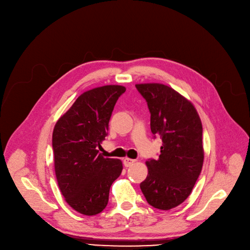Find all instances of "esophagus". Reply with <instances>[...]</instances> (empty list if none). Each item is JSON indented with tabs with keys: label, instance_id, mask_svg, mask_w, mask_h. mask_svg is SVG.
<instances>
[{
	"label": "esophagus",
	"instance_id": "34e87169",
	"mask_svg": "<svg viewBox=\"0 0 250 250\" xmlns=\"http://www.w3.org/2000/svg\"><path fill=\"white\" fill-rule=\"evenodd\" d=\"M135 162H136V160L130 159V158H125V159H124V165H125V167H129L130 165H133Z\"/></svg>",
	"mask_w": 250,
	"mask_h": 250
}]
</instances>
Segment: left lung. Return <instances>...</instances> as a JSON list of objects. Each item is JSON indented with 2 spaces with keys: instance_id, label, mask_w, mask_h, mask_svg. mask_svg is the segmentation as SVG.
Listing matches in <instances>:
<instances>
[{
  "instance_id": "1",
  "label": "left lung",
  "mask_w": 250,
  "mask_h": 250,
  "mask_svg": "<svg viewBox=\"0 0 250 250\" xmlns=\"http://www.w3.org/2000/svg\"><path fill=\"white\" fill-rule=\"evenodd\" d=\"M151 113V132L162 139L159 158L149 159L148 175L140 188L149 205L173 208L185 202L204 163L203 125L193 104L171 87L137 84Z\"/></svg>"
}]
</instances>
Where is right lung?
<instances>
[{"label": "right lung", "instance_id": "right-lung-1", "mask_svg": "<svg viewBox=\"0 0 250 250\" xmlns=\"http://www.w3.org/2000/svg\"><path fill=\"white\" fill-rule=\"evenodd\" d=\"M125 88L106 85L84 92L57 122L52 133L55 171L64 200L86 216L101 213L112 182L121 175L120 159L99 154L114 105Z\"/></svg>", "mask_w": 250, "mask_h": 250}]
</instances>
